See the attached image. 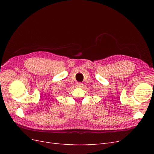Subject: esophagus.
Listing matches in <instances>:
<instances>
[{"label": "esophagus", "mask_w": 154, "mask_h": 154, "mask_svg": "<svg viewBox=\"0 0 154 154\" xmlns=\"http://www.w3.org/2000/svg\"><path fill=\"white\" fill-rule=\"evenodd\" d=\"M83 83H81V82H78L77 83H76V86H77V87H83Z\"/></svg>", "instance_id": "esophagus-1"}]
</instances>
